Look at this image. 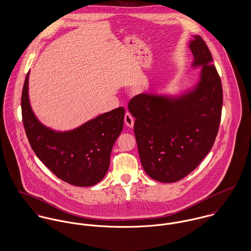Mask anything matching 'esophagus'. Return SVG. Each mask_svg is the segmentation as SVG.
Wrapping results in <instances>:
<instances>
[{"label":"esophagus","instance_id":"esophagus-1","mask_svg":"<svg viewBox=\"0 0 251 251\" xmlns=\"http://www.w3.org/2000/svg\"><path fill=\"white\" fill-rule=\"evenodd\" d=\"M124 122H125V124L128 126V127H130V128H133L134 127V123H135V119H134V117L130 114V113H125V115H124Z\"/></svg>","mask_w":251,"mask_h":251}]
</instances>
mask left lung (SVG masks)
Here are the masks:
<instances>
[{"label": "left lung", "mask_w": 251, "mask_h": 251, "mask_svg": "<svg viewBox=\"0 0 251 251\" xmlns=\"http://www.w3.org/2000/svg\"><path fill=\"white\" fill-rule=\"evenodd\" d=\"M190 42L193 66H203L194 89L179 97L141 93L129 103L141 165L152 179L177 182L212 149L222 118L223 86L201 36Z\"/></svg>", "instance_id": "1"}]
</instances>
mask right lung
Returning <instances> with one entry per match:
<instances>
[{
  "label": "right lung",
  "instance_id": "add662e5",
  "mask_svg": "<svg viewBox=\"0 0 251 251\" xmlns=\"http://www.w3.org/2000/svg\"><path fill=\"white\" fill-rule=\"evenodd\" d=\"M28 73L22 90V119L31 149L62 181L78 187L100 182L110 167L112 146L123 129V107L103 113L77 129L56 132L42 125L31 111Z\"/></svg>",
  "mask_w": 251,
  "mask_h": 251
}]
</instances>
